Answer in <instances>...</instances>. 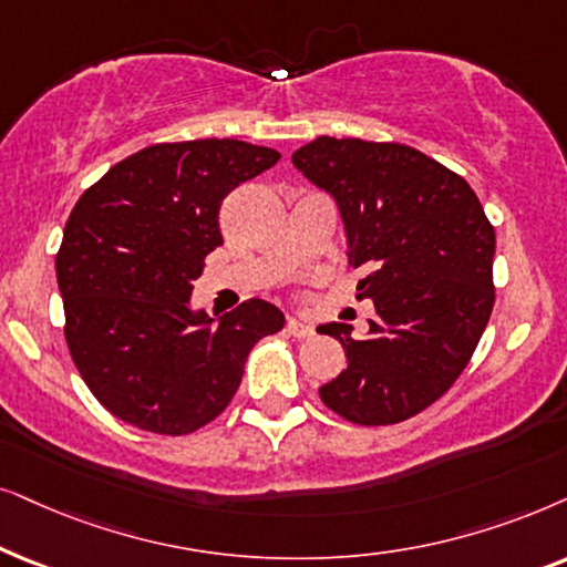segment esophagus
I'll return each instance as SVG.
<instances>
[{
	"label": "esophagus",
	"instance_id": "1",
	"mask_svg": "<svg viewBox=\"0 0 567 567\" xmlns=\"http://www.w3.org/2000/svg\"><path fill=\"white\" fill-rule=\"evenodd\" d=\"M285 329H288V334L298 337V339H306V337H311V334H313L311 323L303 321V319H296V316H290L288 323H285Z\"/></svg>",
	"mask_w": 567,
	"mask_h": 567
}]
</instances>
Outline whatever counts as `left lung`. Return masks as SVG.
<instances>
[{
	"mask_svg": "<svg viewBox=\"0 0 567 567\" xmlns=\"http://www.w3.org/2000/svg\"><path fill=\"white\" fill-rule=\"evenodd\" d=\"M292 165L334 199L347 259L368 269L358 300L375 306L362 339L347 323L319 327L347 354L321 402L358 425H394L470 362L495 303V230L472 186L414 147L319 137Z\"/></svg>",
	"mask_w": 567,
	"mask_h": 567,
	"instance_id": "1",
	"label": "left lung"
}]
</instances>
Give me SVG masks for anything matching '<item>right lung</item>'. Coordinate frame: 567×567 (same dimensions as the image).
Returning a JSON list of instances; mask_svg holds the SVG:
<instances>
[{"label":"right lung","mask_w":567,"mask_h":567,"mask_svg":"<svg viewBox=\"0 0 567 567\" xmlns=\"http://www.w3.org/2000/svg\"><path fill=\"white\" fill-rule=\"evenodd\" d=\"M277 161V150L240 140L163 142L80 196L56 254L64 334L113 417L194 433L228 406L251 347L285 327V313L259 298L220 319L192 308L205 256L223 244V199Z\"/></svg>","instance_id":"obj_1"}]
</instances>
